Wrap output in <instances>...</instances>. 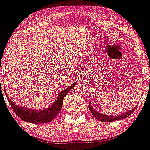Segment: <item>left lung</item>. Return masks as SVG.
Returning <instances> with one entry per match:
<instances>
[{"instance_id": "left-lung-1", "label": "left lung", "mask_w": 150, "mask_h": 150, "mask_svg": "<svg viewBox=\"0 0 150 150\" xmlns=\"http://www.w3.org/2000/svg\"><path fill=\"white\" fill-rule=\"evenodd\" d=\"M137 106V105H136ZM136 106L135 107L132 109H130L129 110L126 111L124 113L119 114V115H106V114L101 113L99 111L96 110L93 108V107L91 105V104H89V109L90 111L91 112L92 115L95 117L96 119H98L100 122H115V121L119 120V119H123L127 118V117L129 116L132 112L135 110L136 108Z\"/></svg>"}]
</instances>
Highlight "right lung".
<instances>
[{
  "label": "right lung",
  "mask_w": 150,
  "mask_h": 150,
  "mask_svg": "<svg viewBox=\"0 0 150 150\" xmlns=\"http://www.w3.org/2000/svg\"><path fill=\"white\" fill-rule=\"evenodd\" d=\"M75 85H76V82L70 87L67 88L66 89L62 90L58 94L57 98L54 101V102L49 108L42 110L30 109V108H24V107H21L20 105H17L15 103V102L12 101L8 97V95L6 94V91L5 94L7 96V99H8L12 108L13 109L14 112H15V114L19 117L20 119L26 122H29V123H48V122H51L57 116V115L59 113L61 108H62L64 97L75 86Z\"/></svg>",
  "instance_id": "1"
}]
</instances>
